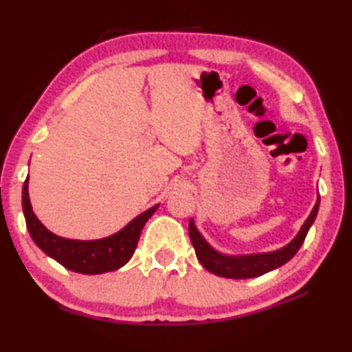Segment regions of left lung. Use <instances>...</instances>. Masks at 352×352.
<instances>
[{
  "instance_id": "8db88e82",
  "label": "left lung",
  "mask_w": 352,
  "mask_h": 352,
  "mask_svg": "<svg viewBox=\"0 0 352 352\" xmlns=\"http://www.w3.org/2000/svg\"><path fill=\"white\" fill-rule=\"evenodd\" d=\"M319 202L320 197H318L313 212H311L308 219H306L305 225L301 226L298 234L295 236V239L287 244L282 249L276 252H270V254H255V255H239V256H230L223 255L220 252L207 244L204 237L199 234V231L196 230L195 221L190 220V239L191 244L196 250L197 260L201 261V265L204 266L207 271L214 273L221 277H230V279H249V277H258L261 274L273 271L279 266L285 265L290 258H294V255L300 250L301 244L305 242V237L308 234L311 225L316 220L319 210Z\"/></svg>"
}]
</instances>
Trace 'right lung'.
Masks as SVG:
<instances>
[{
  "label": "right lung",
  "mask_w": 352,
  "mask_h": 352,
  "mask_svg": "<svg viewBox=\"0 0 352 352\" xmlns=\"http://www.w3.org/2000/svg\"><path fill=\"white\" fill-rule=\"evenodd\" d=\"M22 207L30 236L44 254L75 273L102 274L120 270L132 258L143 226L160 206L151 207L135 217L116 234L97 241L65 239L49 231L32 210L28 197V178L23 183Z\"/></svg>",
  "instance_id": "1"
}]
</instances>
